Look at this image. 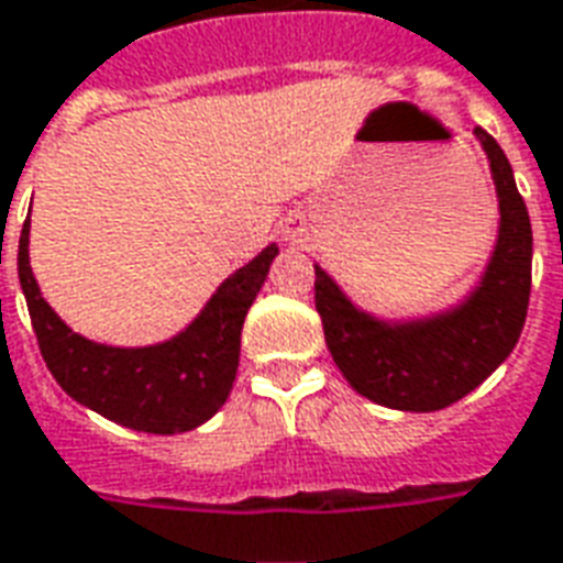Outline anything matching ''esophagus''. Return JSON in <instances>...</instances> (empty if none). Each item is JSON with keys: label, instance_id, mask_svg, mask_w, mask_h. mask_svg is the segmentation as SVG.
I'll use <instances>...</instances> for the list:
<instances>
[{"label": "esophagus", "instance_id": "1", "mask_svg": "<svg viewBox=\"0 0 563 563\" xmlns=\"http://www.w3.org/2000/svg\"><path fill=\"white\" fill-rule=\"evenodd\" d=\"M303 235H307V229H303L301 218H286L280 223V239L286 241V244H298Z\"/></svg>", "mask_w": 563, "mask_h": 563}]
</instances>
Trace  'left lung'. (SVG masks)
<instances>
[{
	"instance_id": "1",
	"label": "left lung",
	"mask_w": 563,
	"mask_h": 563,
	"mask_svg": "<svg viewBox=\"0 0 563 563\" xmlns=\"http://www.w3.org/2000/svg\"><path fill=\"white\" fill-rule=\"evenodd\" d=\"M498 199V232L468 292L420 316L369 313L316 265V310L324 343L361 397L397 411H439L472 394L507 361L522 334L531 295V220L514 169L483 128H474Z\"/></svg>"
}]
</instances>
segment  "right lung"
<instances>
[{
    "instance_id": "obj_1",
    "label": "right lung",
    "mask_w": 563,
    "mask_h": 563,
    "mask_svg": "<svg viewBox=\"0 0 563 563\" xmlns=\"http://www.w3.org/2000/svg\"><path fill=\"white\" fill-rule=\"evenodd\" d=\"M29 227L26 218L16 274L41 355L62 390L107 420L154 435L197 430L214 418L239 373L241 328L250 303L268 280L280 247L268 244L260 256L232 271L176 336L152 345H107L77 334L41 295L29 265Z\"/></svg>"
}]
</instances>
